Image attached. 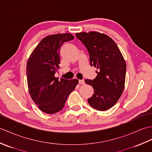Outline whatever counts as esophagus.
I'll return each instance as SVG.
<instances>
[{
  "mask_svg": "<svg viewBox=\"0 0 152 152\" xmlns=\"http://www.w3.org/2000/svg\"><path fill=\"white\" fill-rule=\"evenodd\" d=\"M79 83H80V84H84L85 81L83 80H79Z\"/></svg>",
  "mask_w": 152,
  "mask_h": 152,
  "instance_id": "obj_1",
  "label": "esophagus"
}]
</instances>
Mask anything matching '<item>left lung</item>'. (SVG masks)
<instances>
[{
  "instance_id": "left-lung-1",
  "label": "left lung",
  "mask_w": 152,
  "mask_h": 152,
  "mask_svg": "<svg viewBox=\"0 0 152 152\" xmlns=\"http://www.w3.org/2000/svg\"><path fill=\"white\" fill-rule=\"evenodd\" d=\"M76 37L88 50L91 66L98 70L94 80H85L94 89L88 103L97 110H106L115 104L124 91L125 61L117 44L108 35L91 31L76 33Z\"/></svg>"
}]
</instances>
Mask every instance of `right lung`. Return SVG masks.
Listing matches in <instances>:
<instances>
[{"label": "right lung", "instance_id": "add662e5", "mask_svg": "<svg viewBox=\"0 0 152 152\" xmlns=\"http://www.w3.org/2000/svg\"><path fill=\"white\" fill-rule=\"evenodd\" d=\"M74 38L69 33L49 35L42 40L27 63V78L29 94L38 108L48 114L61 110L78 80L56 78L59 69L60 48Z\"/></svg>", "mask_w": 152, "mask_h": 152}]
</instances>
